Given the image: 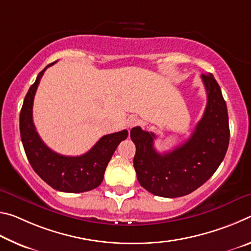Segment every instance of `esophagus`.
Listing matches in <instances>:
<instances>
[{
	"mask_svg": "<svg viewBox=\"0 0 251 251\" xmlns=\"http://www.w3.org/2000/svg\"><path fill=\"white\" fill-rule=\"evenodd\" d=\"M137 124H138V120L135 116H130V117L127 118L126 126L128 127V128H133V127L136 126Z\"/></svg>",
	"mask_w": 251,
	"mask_h": 251,
	"instance_id": "34e87169",
	"label": "esophagus"
}]
</instances>
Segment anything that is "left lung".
Instances as JSON below:
<instances>
[{
  "instance_id": "obj_1",
  "label": "left lung",
  "mask_w": 251,
  "mask_h": 251,
  "mask_svg": "<svg viewBox=\"0 0 251 251\" xmlns=\"http://www.w3.org/2000/svg\"><path fill=\"white\" fill-rule=\"evenodd\" d=\"M207 105L192 136L173 151H157L156 135L134 127V168L142 187L156 196L175 198L188 195L209 179L225 158L229 145L227 105L212 74L201 75Z\"/></svg>"
}]
</instances>
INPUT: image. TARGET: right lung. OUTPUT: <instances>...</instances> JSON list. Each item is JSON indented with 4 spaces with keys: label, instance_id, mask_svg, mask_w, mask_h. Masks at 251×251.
Wrapping results in <instances>:
<instances>
[{
    "label": "right lung",
    "instance_id": "add662e5",
    "mask_svg": "<svg viewBox=\"0 0 251 251\" xmlns=\"http://www.w3.org/2000/svg\"><path fill=\"white\" fill-rule=\"evenodd\" d=\"M45 69L39 73L25 96L20 113L21 139L27 159L37 175L52 188L64 193H84L99 187L105 169L120 143L127 138L126 129L101 137L86 154L64 156L45 145L33 123V100Z\"/></svg>",
    "mask_w": 251,
    "mask_h": 251
}]
</instances>
